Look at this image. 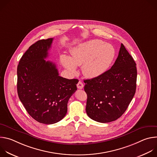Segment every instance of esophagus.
<instances>
[{"mask_svg":"<svg viewBox=\"0 0 157 157\" xmlns=\"http://www.w3.org/2000/svg\"><path fill=\"white\" fill-rule=\"evenodd\" d=\"M77 87L78 88V89H82L83 87H84V84H83V83L81 82V81H79L78 82V83L77 84Z\"/></svg>","mask_w":157,"mask_h":157,"instance_id":"esophagus-1","label":"esophagus"}]
</instances>
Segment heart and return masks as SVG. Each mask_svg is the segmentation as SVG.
Listing matches in <instances>:
<instances>
[{"instance_id": "b5f03b06", "label": "heart", "mask_w": 157, "mask_h": 157, "mask_svg": "<svg viewBox=\"0 0 157 157\" xmlns=\"http://www.w3.org/2000/svg\"><path fill=\"white\" fill-rule=\"evenodd\" d=\"M71 58L60 56L62 65L71 73L76 72L77 66H82V72L88 78L99 77L106 72L115 56L116 50L110 44L100 40L82 43L70 51Z\"/></svg>"}]
</instances>
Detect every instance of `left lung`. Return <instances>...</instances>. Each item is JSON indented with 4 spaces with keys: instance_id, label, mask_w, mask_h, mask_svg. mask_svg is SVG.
Here are the masks:
<instances>
[{
    "instance_id": "left-lung-1",
    "label": "left lung",
    "mask_w": 157,
    "mask_h": 157,
    "mask_svg": "<svg viewBox=\"0 0 157 157\" xmlns=\"http://www.w3.org/2000/svg\"><path fill=\"white\" fill-rule=\"evenodd\" d=\"M137 76L136 63L122 43L110 70L99 77L84 81L87 116L101 123L121 117L135 95Z\"/></svg>"
}]
</instances>
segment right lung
Masks as SVG:
<instances>
[{
  "instance_id": "1",
  "label": "right lung",
  "mask_w": 157,
  "mask_h": 157,
  "mask_svg": "<svg viewBox=\"0 0 157 157\" xmlns=\"http://www.w3.org/2000/svg\"><path fill=\"white\" fill-rule=\"evenodd\" d=\"M53 40H41L33 44L17 66L18 98L29 115L44 124H55L64 118L79 81L59 76L56 64L44 60Z\"/></svg>"
}]
</instances>
